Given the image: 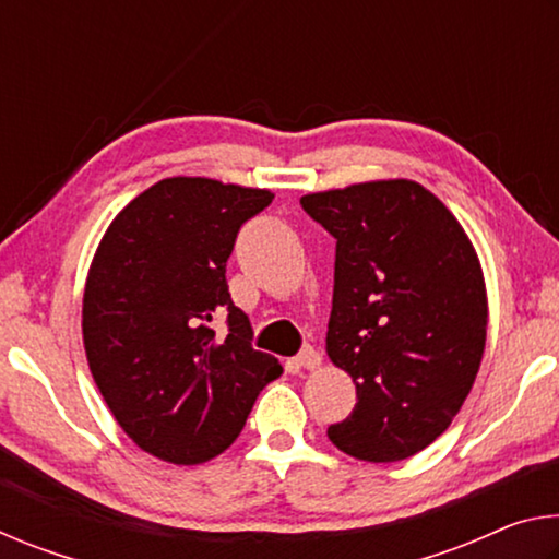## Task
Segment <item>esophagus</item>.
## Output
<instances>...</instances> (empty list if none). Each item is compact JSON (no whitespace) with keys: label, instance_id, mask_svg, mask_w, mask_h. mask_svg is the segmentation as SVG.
<instances>
[{"label":"esophagus","instance_id":"1","mask_svg":"<svg viewBox=\"0 0 559 559\" xmlns=\"http://www.w3.org/2000/svg\"><path fill=\"white\" fill-rule=\"evenodd\" d=\"M320 362H323V355L313 347H306L296 359H293V367H298V370H318Z\"/></svg>","mask_w":559,"mask_h":559}]
</instances>
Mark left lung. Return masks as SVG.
<instances>
[{
	"label": "left lung",
	"mask_w": 559,
	"mask_h": 559,
	"mask_svg": "<svg viewBox=\"0 0 559 559\" xmlns=\"http://www.w3.org/2000/svg\"><path fill=\"white\" fill-rule=\"evenodd\" d=\"M335 236L328 357L357 404L328 439L370 463L409 459L449 429L486 347L476 249L447 206L412 179L349 185L300 200Z\"/></svg>",
	"instance_id": "left-lung-1"
}]
</instances>
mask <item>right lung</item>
<instances>
[{
	"label": "right lung",
	"instance_id": "1",
	"mask_svg": "<svg viewBox=\"0 0 559 559\" xmlns=\"http://www.w3.org/2000/svg\"><path fill=\"white\" fill-rule=\"evenodd\" d=\"M271 202L269 189L169 177L100 239L83 293L88 367L122 431L157 459L219 456L283 372L253 349L249 316L226 286L236 234Z\"/></svg>",
	"mask_w": 559,
	"mask_h": 559
}]
</instances>
